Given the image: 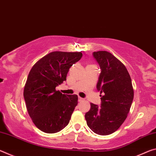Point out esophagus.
<instances>
[{
	"label": "esophagus",
	"mask_w": 156,
	"mask_h": 156,
	"mask_svg": "<svg viewBox=\"0 0 156 156\" xmlns=\"http://www.w3.org/2000/svg\"><path fill=\"white\" fill-rule=\"evenodd\" d=\"M83 100V98H80V97L78 98V101L79 102H82Z\"/></svg>",
	"instance_id": "obj_1"
}]
</instances>
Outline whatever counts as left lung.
<instances>
[{
	"mask_svg": "<svg viewBox=\"0 0 156 156\" xmlns=\"http://www.w3.org/2000/svg\"><path fill=\"white\" fill-rule=\"evenodd\" d=\"M100 68L96 88L100 95V106L91 103L85 113L87 124L100 136L113 133L125 122L133 100V89L127 69L119 60L106 51L93 53Z\"/></svg>",
	"mask_w": 156,
	"mask_h": 156,
	"instance_id": "8db88e82",
	"label": "left lung"
}]
</instances>
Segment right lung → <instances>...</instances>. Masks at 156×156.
Masks as SVG:
<instances>
[{
  "mask_svg": "<svg viewBox=\"0 0 156 156\" xmlns=\"http://www.w3.org/2000/svg\"><path fill=\"white\" fill-rule=\"evenodd\" d=\"M82 56L81 52L53 51L29 73L23 93L26 107L34 125L44 133H57L69 122L78 96L62 94L56 87L66 80L69 68Z\"/></svg>",
  "mask_w": 156,
  "mask_h": 156,
  "instance_id": "add662e5",
  "label": "right lung"
}]
</instances>
